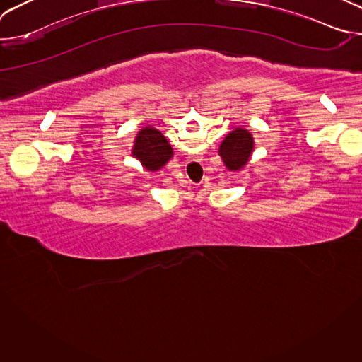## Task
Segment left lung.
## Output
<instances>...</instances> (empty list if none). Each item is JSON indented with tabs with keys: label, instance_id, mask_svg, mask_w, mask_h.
Returning <instances> with one entry per match:
<instances>
[{
	"label": "left lung",
	"instance_id": "8db88e82",
	"mask_svg": "<svg viewBox=\"0 0 362 362\" xmlns=\"http://www.w3.org/2000/svg\"><path fill=\"white\" fill-rule=\"evenodd\" d=\"M253 150V139L245 129H236L229 133L221 144L219 154L229 170H239L249 160Z\"/></svg>",
	"mask_w": 362,
	"mask_h": 362
}]
</instances>
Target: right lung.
I'll use <instances>...</instances> for the list:
<instances>
[{"label": "right lung", "instance_id": "1", "mask_svg": "<svg viewBox=\"0 0 362 362\" xmlns=\"http://www.w3.org/2000/svg\"><path fill=\"white\" fill-rule=\"evenodd\" d=\"M133 154L146 169L158 170L172 158L173 150L159 130L144 127L136 137Z\"/></svg>", "mask_w": 362, "mask_h": 362}]
</instances>
